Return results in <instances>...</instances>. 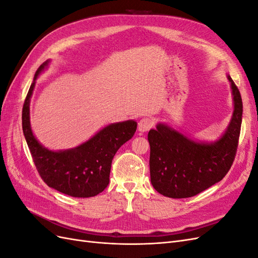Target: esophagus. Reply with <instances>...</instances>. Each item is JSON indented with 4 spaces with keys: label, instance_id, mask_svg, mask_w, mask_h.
<instances>
[{
    "label": "esophagus",
    "instance_id": "esophagus-1",
    "mask_svg": "<svg viewBox=\"0 0 258 258\" xmlns=\"http://www.w3.org/2000/svg\"><path fill=\"white\" fill-rule=\"evenodd\" d=\"M154 126V120L150 117H144L141 120L139 121L138 129L140 132H146L150 130Z\"/></svg>",
    "mask_w": 258,
    "mask_h": 258
}]
</instances>
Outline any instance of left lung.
I'll list each match as a JSON object with an SVG mask.
<instances>
[{
	"label": "left lung",
	"mask_w": 258,
	"mask_h": 258,
	"mask_svg": "<svg viewBox=\"0 0 258 258\" xmlns=\"http://www.w3.org/2000/svg\"><path fill=\"white\" fill-rule=\"evenodd\" d=\"M227 79L233 111L227 128L216 141H196L165 122H158L148 132L151 182L163 196H196L220 182L229 171L238 147L243 106L237 86L229 75Z\"/></svg>",
	"instance_id": "left-lung-1"
}]
</instances>
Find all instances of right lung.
I'll return each instance as SVG.
<instances>
[{"label": "right lung", "instance_id": "right-lung-1", "mask_svg": "<svg viewBox=\"0 0 258 258\" xmlns=\"http://www.w3.org/2000/svg\"><path fill=\"white\" fill-rule=\"evenodd\" d=\"M50 60L37 69L22 108V130L36 169L44 182L68 196L88 198L102 192L110 182L112 160L119 147L134 137L136 120L110 123L87 141L69 150L51 151L33 135L30 122V100L35 82Z\"/></svg>", "mask_w": 258, "mask_h": 258}]
</instances>
